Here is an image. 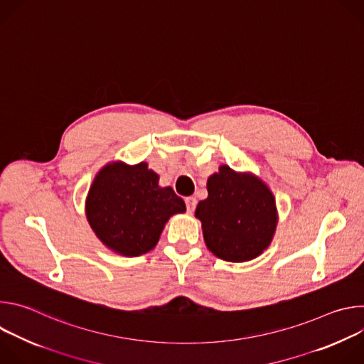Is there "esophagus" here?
<instances>
[{"label": "esophagus", "mask_w": 364, "mask_h": 364, "mask_svg": "<svg viewBox=\"0 0 364 364\" xmlns=\"http://www.w3.org/2000/svg\"><path fill=\"white\" fill-rule=\"evenodd\" d=\"M186 204H187V212H188V213H193L194 209H196V205H197L196 197H193V196L186 197Z\"/></svg>", "instance_id": "obj_1"}]
</instances>
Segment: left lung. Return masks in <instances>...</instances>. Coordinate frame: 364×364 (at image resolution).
I'll use <instances>...</instances> for the list:
<instances>
[{
	"label": "left lung",
	"instance_id": "obj_1",
	"mask_svg": "<svg viewBox=\"0 0 364 364\" xmlns=\"http://www.w3.org/2000/svg\"><path fill=\"white\" fill-rule=\"evenodd\" d=\"M207 193L196 209L207 249L237 264L262 255L278 225L277 201L268 184L253 173L223 164L207 178Z\"/></svg>",
	"mask_w": 364,
	"mask_h": 364
}]
</instances>
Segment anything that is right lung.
<instances>
[{
	"mask_svg": "<svg viewBox=\"0 0 364 364\" xmlns=\"http://www.w3.org/2000/svg\"><path fill=\"white\" fill-rule=\"evenodd\" d=\"M141 161H111L95 176L85 201L86 219L96 237L114 253L141 256L159 243L166 223L184 213L174 190Z\"/></svg>",
	"mask_w": 364,
	"mask_h": 364,
	"instance_id": "obj_1",
	"label": "right lung"
}]
</instances>
